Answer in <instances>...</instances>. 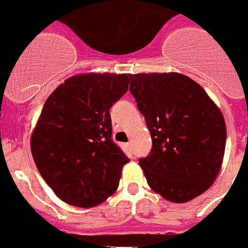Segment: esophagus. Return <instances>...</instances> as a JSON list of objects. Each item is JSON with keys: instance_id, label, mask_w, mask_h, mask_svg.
<instances>
[{"instance_id": "obj_1", "label": "esophagus", "mask_w": 248, "mask_h": 248, "mask_svg": "<svg viewBox=\"0 0 248 248\" xmlns=\"http://www.w3.org/2000/svg\"><path fill=\"white\" fill-rule=\"evenodd\" d=\"M126 148H128L129 151H132V150H133V144H132V142H128V143H126Z\"/></svg>"}]
</instances>
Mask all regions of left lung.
<instances>
[{"label":"left lung","instance_id":"left-lung-1","mask_svg":"<svg viewBox=\"0 0 248 248\" xmlns=\"http://www.w3.org/2000/svg\"><path fill=\"white\" fill-rule=\"evenodd\" d=\"M129 78L152 138L151 152L140 158L148 186L171 202L191 201L220 171L227 140L223 114L187 75L142 73Z\"/></svg>","mask_w":248,"mask_h":248}]
</instances>
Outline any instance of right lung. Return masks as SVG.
Segmentation results:
<instances>
[{
    "instance_id": "1",
    "label": "right lung",
    "mask_w": 248,
    "mask_h": 248,
    "mask_svg": "<svg viewBox=\"0 0 248 248\" xmlns=\"http://www.w3.org/2000/svg\"><path fill=\"white\" fill-rule=\"evenodd\" d=\"M128 84L126 74L74 75L43 105L31 134V155L64 202L92 207L116 191L129 158L112 140L110 108Z\"/></svg>"
}]
</instances>
